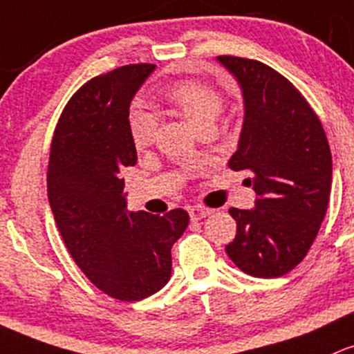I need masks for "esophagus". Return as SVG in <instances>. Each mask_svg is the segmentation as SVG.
<instances>
[{
  "instance_id": "esophagus-1",
  "label": "esophagus",
  "mask_w": 354,
  "mask_h": 354,
  "mask_svg": "<svg viewBox=\"0 0 354 354\" xmlns=\"http://www.w3.org/2000/svg\"><path fill=\"white\" fill-rule=\"evenodd\" d=\"M211 213H213V209H209V207H204V206H192V207H189V216H191L192 221L203 220V218L209 216Z\"/></svg>"
}]
</instances>
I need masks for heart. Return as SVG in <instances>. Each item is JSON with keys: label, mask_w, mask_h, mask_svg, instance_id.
Segmentation results:
<instances>
[{"label": "heart", "mask_w": 354, "mask_h": 354, "mask_svg": "<svg viewBox=\"0 0 354 354\" xmlns=\"http://www.w3.org/2000/svg\"><path fill=\"white\" fill-rule=\"evenodd\" d=\"M165 98L196 129H199L204 124L216 121L221 109H223V98L220 93L199 82L176 83L167 90ZM129 131L134 148L143 150L155 138L156 122L151 114L138 111L131 118Z\"/></svg>", "instance_id": "b5f03b06"}]
</instances>
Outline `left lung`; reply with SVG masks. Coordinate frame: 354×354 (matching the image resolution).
<instances>
[{
  "label": "left lung",
  "instance_id": "8db88e82",
  "mask_svg": "<svg viewBox=\"0 0 354 354\" xmlns=\"http://www.w3.org/2000/svg\"><path fill=\"white\" fill-rule=\"evenodd\" d=\"M239 83L243 122L232 170H249L250 209L230 207L236 235L225 247L254 278H279L297 268L326 216L333 156L315 112L290 82L254 59L218 56Z\"/></svg>",
  "mask_w": 354,
  "mask_h": 354
}]
</instances>
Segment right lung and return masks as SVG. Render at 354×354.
Returning a JSON list of instances; mask_svg holds the SVG:
<instances>
[{
    "label": "right lung",
    "instance_id": "add662e5",
    "mask_svg": "<svg viewBox=\"0 0 354 354\" xmlns=\"http://www.w3.org/2000/svg\"><path fill=\"white\" fill-rule=\"evenodd\" d=\"M153 71L129 64L85 83L61 114L47 169V198L69 254L98 290L122 301L169 283L170 250L189 225L184 209L127 211L121 170L138 160L129 107Z\"/></svg>",
    "mask_w": 354,
    "mask_h": 354
}]
</instances>
